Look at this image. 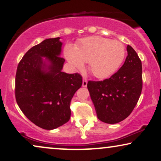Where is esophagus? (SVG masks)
I'll list each match as a JSON object with an SVG mask.
<instances>
[{"label": "esophagus", "mask_w": 161, "mask_h": 161, "mask_svg": "<svg viewBox=\"0 0 161 161\" xmlns=\"http://www.w3.org/2000/svg\"><path fill=\"white\" fill-rule=\"evenodd\" d=\"M87 83H88V80L86 78H83V87H86L87 86Z\"/></svg>", "instance_id": "esophagus-1"}]
</instances>
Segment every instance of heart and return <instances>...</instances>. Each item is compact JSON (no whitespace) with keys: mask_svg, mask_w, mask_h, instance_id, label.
<instances>
[{"mask_svg":"<svg viewBox=\"0 0 161 161\" xmlns=\"http://www.w3.org/2000/svg\"><path fill=\"white\" fill-rule=\"evenodd\" d=\"M65 56L74 67L81 69L89 62V69L94 76L104 78L119 67L125 56L124 45L100 36L88 37L81 40L75 48L68 45Z\"/></svg>","mask_w":161,"mask_h":161,"instance_id":"obj_1","label":"heart"}]
</instances>
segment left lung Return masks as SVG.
<instances>
[{
  "label": "left lung",
  "instance_id": "8db88e82",
  "mask_svg": "<svg viewBox=\"0 0 161 161\" xmlns=\"http://www.w3.org/2000/svg\"><path fill=\"white\" fill-rule=\"evenodd\" d=\"M127 56L117 72L103 80H89L87 87L99 119L116 124L133 111L142 91V65L138 54L127 45Z\"/></svg>",
  "mask_w": 161,
  "mask_h": 161
}]
</instances>
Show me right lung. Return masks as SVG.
I'll use <instances>...</instances> for the list:
<instances>
[{
  "instance_id": "right-lung-1",
  "label": "right lung",
  "mask_w": 161,
  "mask_h": 161,
  "mask_svg": "<svg viewBox=\"0 0 161 161\" xmlns=\"http://www.w3.org/2000/svg\"><path fill=\"white\" fill-rule=\"evenodd\" d=\"M59 37L47 39L32 47L18 64L15 77V98L26 117L36 126L53 130L64 125L71 116L70 103L82 86V76L61 71L65 59L59 56ZM42 57L51 62L44 71Z\"/></svg>"
}]
</instances>
